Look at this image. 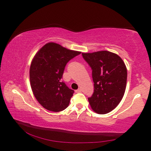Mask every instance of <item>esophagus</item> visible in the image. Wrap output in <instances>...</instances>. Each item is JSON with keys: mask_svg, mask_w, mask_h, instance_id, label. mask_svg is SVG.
<instances>
[{"mask_svg": "<svg viewBox=\"0 0 151 151\" xmlns=\"http://www.w3.org/2000/svg\"><path fill=\"white\" fill-rule=\"evenodd\" d=\"M76 92H77V93L81 92V89H78L77 90H76Z\"/></svg>", "mask_w": 151, "mask_h": 151, "instance_id": "obj_1", "label": "esophagus"}]
</instances>
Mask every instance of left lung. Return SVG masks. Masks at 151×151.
Returning a JSON list of instances; mask_svg holds the SVG:
<instances>
[{
    "instance_id": "1",
    "label": "left lung",
    "mask_w": 151,
    "mask_h": 151,
    "mask_svg": "<svg viewBox=\"0 0 151 151\" xmlns=\"http://www.w3.org/2000/svg\"><path fill=\"white\" fill-rule=\"evenodd\" d=\"M92 70L93 94L88 98L91 109L105 114L119 105L125 93L127 70L119 55L109 51L82 53Z\"/></svg>"
}]
</instances>
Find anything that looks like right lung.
I'll list each match as a JSON object with an SVG mask.
<instances>
[{
	"instance_id": "add662e5",
	"label": "right lung",
	"mask_w": 151,
	"mask_h": 151,
	"mask_svg": "<svg viewBox=\"0 0 151 151\" xmlns=\"http://www.w3.org/2000/svg\"><path fill=\"white\" fill-rule=\"evenodd\" d=\"M81 52L47 43L35 55L30 65V85L35 97L47 110L59 112L69 106L74 90L62 81L65 66Z\"/></svg>"
}]
</instances>
